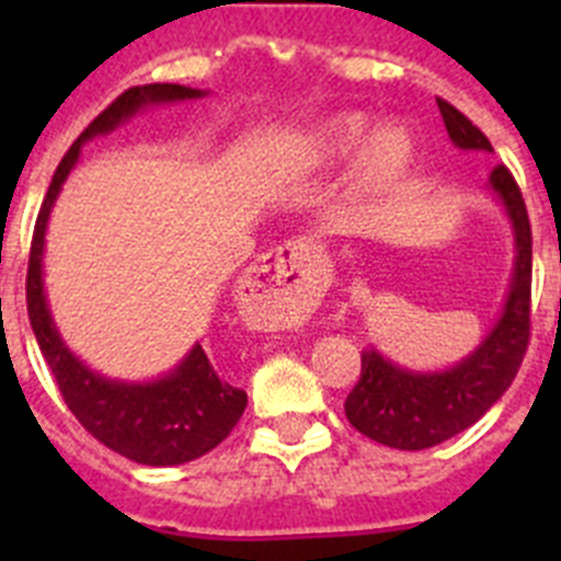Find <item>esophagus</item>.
Segmentation results:
<instances>
[{
    "instance_id": "obj_1",
    "label": "esophagus",
    "mask_w": 561,
    "mask_h": 561,
    "mask_svg": "<svg viewBox=\"0 0 561 561\" xmlns=\"http://www.w3.org/2000/svg\"><path fill=\"white\" fill-rule=\"evenodd\" d=\"M317 284L311 252L304 244H284L266 252L238 286L241 306L250 317L284 320L311 297Z\"/></svg>"
}]
</instances>
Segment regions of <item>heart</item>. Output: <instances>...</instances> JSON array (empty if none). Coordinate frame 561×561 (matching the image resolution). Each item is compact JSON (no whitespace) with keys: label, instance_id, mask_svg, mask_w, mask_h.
Returning a JSON list of instances; mask_svg holds the SVG:
<instances>
[{"label":"heart","instance_id":"obj_1","mask_svg":"<svg viewBox=\"0 0 561 561\" xmlns=\"http://www.w3.org/2000/svg\"><path fill=\"white\" fill-rule=\"evenodd\" d=\"M365 131H368L365 114H340V117H331V121L311 128L304 142L317 160L329 162L354 151ZM362 142L354 173H351L356 196H362V199L388 196L408 180L410 171L415 168V160H419L413 131L401 123H385V126H376Z\"/></svg>","mask_w":561,"mask_h":561}]
</instances>
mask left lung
Wrapping results in <instances>:
<instances>
[{
    "label": "left lung",
    "instance_id": "obj_1",
    "mask_svg": "<svg viewBox=\"0 0 561 561\" xmlns=\"http://www.w3.org/2000/svg\"><path fill=\"white\" fill-rule=\"evenodd\" d=\"M438 108L455 146L463 151H494L489 137L453 103L438 98ZM489 185L512 219L517 244L503 314L472 354L440 374L399 368L376 348L362 351V374L345 399V415L376 444L415 453L463 433L512 388L523 365L531 340V221L508 168H494Z\"/></svg>",
    "mask_w": 561,
    "mask_h": 561
}]
</instances>
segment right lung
<instances>
[{
    "label": "right lung",
    "mask_w": 561,
    "mask_h": 561,
    "mask_svg": "<svg viewBox=\"0 0 561 561\" xmlns=\"http://www.w3.org/2000/svg\"><path fill=\"white\" fill-rule=\"evenodd\" d=\"M202 89L180 87V83H146V87L126 89L112 106L103 108L95 121L83 128L64 160L58 162L49 191L38 210L33 244H30L27 264V314L38 348L47 359L49 370L56 376L67 408L72 410L81 427L95 435L103 447L121 453L123 458L146 466H176L202 458L213 447L232 433L241 413L247 408V393L232 388L213 370L205 348L199 342L191 354L162 379L146 385H128L89 370L72 351L64 345L53 314H49L47 295H44L42 255L44 232H47L49 210L56 205L61 185L69 171L76 168L81 146L98 134H108L112 128L128 121L131 114L151 103H173L202 98Z\"/></svg>",
    "instance_id": "add662e5"
}]
</instances>
